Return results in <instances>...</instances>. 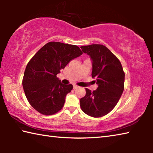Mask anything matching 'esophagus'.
Wrapping results in <instances>:
<instances>
[{
  "instance_id": "1",
  "label": "esophagus",
  "mask_w": 153,
  "mask_h": 153,
  "mask_svg": "<svg viewBox=\"0 0 153 153\" xmlns=\"http://www.w3.org/2000/svg\"><path fill=\"white\" fill-rule=\"evenodd\" d=\"M74 89H76V88H77V87H78V86H77V85H74Z\"/></svg>"
}]
</instances>
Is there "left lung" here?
I'll return each mask as SVG.
<instances>
[{
    "label": "left lung",
    "mask_w": 153,
    "mask_h": 153,
    "mask_svg": "<svg viewBox=\"0 0 153 153\" xmlns=\"http://www.w3.org/2000/svg\"><path fill=\"white\" fill-rule=\"evenodd\" d=\"M92 60V76L98 84L96 90L86 88V96L79 100L82 110L88 115L100 117L117 105L124 89L125 74L120 61L102 45L80 47Z\"/></svg>",
    "instance_id": "8db88e82"
}]
</instances>
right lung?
Listing matches in <instances>:
<instances>
[{
  "mask_svg": "<svg viewBox=\"0 0 153 153\" xmlns=\"http://www.w3.org/2000/svg\"><path fill=\"white\" fill-rule=\"evenodd\" d=\"M81 55L78 46L59 42L46 44L35 54L27 65L22 82L25 97L34 109L51 115L63 108L73 86L62 84L56 75Z\"/></svg>",
  "mask_w": 153,
  "mask_h": 153,
  "instance_id": "obj_1",
  "label": "right lung"
}]
</instances>
